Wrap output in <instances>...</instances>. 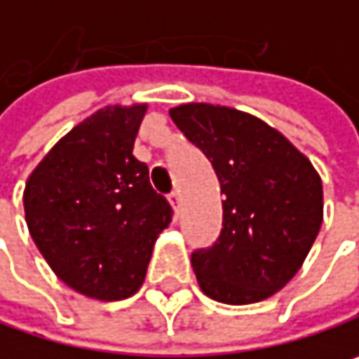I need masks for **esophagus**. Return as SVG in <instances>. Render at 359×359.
Instances as JSON below:
<instances>
[{
  "instance_id": "34e87169",
  "label": "esophagus",
  "mask_w": 359,
  "mask_h": 359,
  "mask_svg": "<svg viewBox=\"0 0 359 359\" xmlns=\"http://www.w3.org/2000/svg\"><path fill=\"white\" fill-rule=\"evenodd\" d=\"M170 203H172L175 208H179V205H180V191H179V189H175V191L170 193Z\"/></svg>"
}]
</instances>
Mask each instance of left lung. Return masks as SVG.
I'll list each match as a JSON object with an SVG mask.
<instances>
[{"label":"left lung","mask_w":359,"mask_h":359,"mask_svg":"<svg viewBox=\"0 0 359 359\" xmlns=\"http://www.w3.org/2000/svg\"><path fill=\"white\" fill-rule=\"evenodd\" d=\"M170 118L212 162L222 231L191 264L201 291L229 306L268 299L302 268L323 226V180L276 128L241 109L180 104Z\"/></svg>","instance_id":"obj_1"}]
</instances>
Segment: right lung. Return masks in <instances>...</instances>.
Instances as JSON below:
<instances>
[{
	"label": "right lung",
	"mask_w": 359,
	"mask_h": 359,
	"mask_svg": "<svg viewBox=\"0 0 359 359\" xmlns=\"http://www.w3.org/2000/svg\"><path fill=\"white\" fill-rule=\"evenodd\" d=\"M147 104L106 106L64 135L25 187V216L36 250L81 295H135L172 210L133 156Z\"/></svg>",
	"instance_id": "right-lung-1"
}]
</instances>
